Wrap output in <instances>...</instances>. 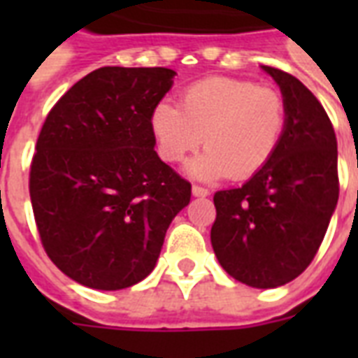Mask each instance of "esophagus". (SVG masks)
<instances>
[{
    "mask_svg": "<svg viewBox=\"0 0 358 358\" xmlns=\"http://www.w3.org/2000/svg\"><path fill=\"white\" fill-rule=\"evenodd\" d=\"M191 191H193V195H195V196H208V195H210V189L202 187V185H193V187H191Z\"/></svg>",
    "mask_w": 358,
    "mask_h": 358,
    "instance_id": "obj_1",
    "label": "esophagus"
}]
</instances>
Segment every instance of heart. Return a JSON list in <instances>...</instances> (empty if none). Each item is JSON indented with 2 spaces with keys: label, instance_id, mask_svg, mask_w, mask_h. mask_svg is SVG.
I'll list each match as a JSON object with an SVG mask.
<instances>
[{
  "label": "heart",
  "instance_id": "1",
  "mask_svg": "<svg viewBox=\"0 0 358 358\" xmlns=\"http://www.w3.org/2000/svg\"><path fill=\"white\" fill-rule=\"evenodd\" d=\"M150 129L163 162L180 163L202 143L191 165L204 180L252 178L269 165L286 129V102L277 89L239 78H206L182 91L178 108L159 102Z\"/></svg>",
  "mask_w": 358,
  "mask_h": 358
}]
</instances>
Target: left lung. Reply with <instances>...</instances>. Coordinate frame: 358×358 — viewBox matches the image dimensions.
Segmentation results:
<instances>
[{"mask_svg": "<svg viewBox=\"0 0 358 358\" xmlns=\"http://www.w3.org/2000/svg\"><path fill=\"white\" fill-rule=\"evenodd\" d=\"M286 102L282 143L269 165L236 189L217 191L212 245L239 282L277 288L310 266L338 202L333 122L295 76L264 66Z\"/></svg>", "mask_w": 358, "mask_h": 358, "instance_id": "left-lung-1", "label": "left lung"}]
</instances>
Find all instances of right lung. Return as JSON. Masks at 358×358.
<instances>
[{
	"mask_svg": "<svg viewBox=\"0 0 358 358\" xmlns=\"http://www.w3.org/2000/svg\"><path fill=\"white\" fill-rule=\"evenodd\" d=\"M163 66H103L50 109L31 159L41 243L76 282L122 289L148 277L191 184L157 157L152 109L173 87Z\"/></svg>",
	"mask_w": 358,
	"mask_h": 358,
	"instance_id": "1",
	"label": "right lung"
}]
</instances>
